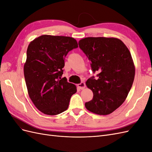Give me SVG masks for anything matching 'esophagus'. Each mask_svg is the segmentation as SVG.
<instances>
[{"label": "esophagus", "mask_w": 152, "mask_h": 152, "mask_svg": "<svg viewBox=\"0 0 152 152\" xmlns=\"http://www.w3.org/2000/svg\"><path fill=\"white\" fill-rule=\"evenodd\" d=\"M78 88H79L80 89H84L86 87V84L84 82H81V83L77 84Z\"/></svg>", "instance_id": "obj_1"}]
</instances>
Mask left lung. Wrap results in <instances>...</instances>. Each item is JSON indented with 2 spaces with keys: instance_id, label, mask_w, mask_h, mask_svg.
I'll use <instances>...</instances> for the list:
<instances>
[{
  "instance_id": "left-lung-1",
  "label": "left lung",
  "mask_w": 152,
  "mask_h": 152,
  "mask_svg": "<svg viewBox=\"0 0 152 152\" xmlns=\"http://www.w3.org/2000/svg\"><path fill=\"white\" fill-rule=\"evenodd\" d=\"M79 45L92 70L99 72L97 80L91 77L86 82L93 98L85 107L100 115L112 113L125 102L134 82L135 66L129 50L115 37H86Z\"/></svg>"
}]
</instances>
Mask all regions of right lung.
Segmentation results:
<instances>
[{
  "label": "right lung",
  "instance_id": "right-lung-1",
  "mask_svg": "<svg viewBox=\"0 0 152 152\" xmlns=\"http://www.w3.org/2000/svg\"><path fill=\"white\" fill-rule=\"evenodd\" d=\"M78 47L70 37L42 35L31 41L26 51L24 75L28 94L39 111L55 115L67 110L75 84L61 78L65 58Z\"/></svg>",
  "mask_w": 152,
  "mask_h": 152
}]
</instances>
